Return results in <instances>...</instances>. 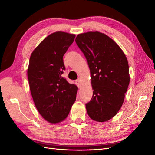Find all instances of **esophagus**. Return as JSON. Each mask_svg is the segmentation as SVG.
<instances>
[{
	"instance_id": "esophagus-1",
	"label": "esophagus",
	"mask_w": 155,
	"mask_h": 155,
	"mask_svg": "<svg viewBox=\"0 0 155 155\" xmlns=\"http://www.w3.org/2000/svg\"><path fill=\"white\" fill-rule=\"evenodd\" d=\"M75 83H76V84H77V85L78 87H81V80L80 79V78H78V79L76 80L75 81Z\"/></svg>"
}]
</instances>
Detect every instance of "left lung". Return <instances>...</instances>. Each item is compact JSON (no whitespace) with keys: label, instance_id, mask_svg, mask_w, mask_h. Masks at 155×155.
<instances>
[{"label":"left lung","instance_id":"left-lung-1","mask_svg":"<svg viewBox=\"0 0 155 155\" xmlns=\"http://www.w3.org/2000/svg\"><path fill=\"white\" fill-rule=\"evenodd\" d=\"M75 41L91 71L93 95L86 104L87 113L95 121H107L120 110L130 83L126 56L113 39L99 32L79 34Z\"/></svg>","mask_w":155,"mask_h":155}]
</instances>
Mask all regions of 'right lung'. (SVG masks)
Here are the masks:
<instances>
[{"instance_id":"add662e5","label":"right lung","mask_w":155,"mask_h":155,"mask_svg":"<svg viewBox=\"0 0 155 155\" xmlns=\"http://www.w3.org/2000/svg\"><path fill=\"white\" fill-rule=\"evenodd\" d=\"M75 35L56 32L46 37L32 52L27 71L35 107L46 120L58 123L67 117L78 87L62 77L63 56Z\"/></svg>"}]
</instances>
